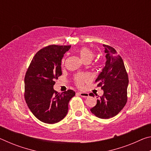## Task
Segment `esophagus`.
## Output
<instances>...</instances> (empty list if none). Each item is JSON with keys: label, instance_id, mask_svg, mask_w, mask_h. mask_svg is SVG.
I'll return each instance as SVG.
<instances>
[{"label": "esophagus", "instance_id": "1", "mask_svg": "<svg viewBox=\"0 0 151 151\" xmlns=\"http://www.w3.org/2000/svg\"><path fill=\"white\" fill-rule=\"evenodd\" d=\"M79 94H80V96H81L82 97H85V98L88 97L89 96V94L88 93H83V92H81V93H79Z\"/></svg>", "mask_w": 151, "mask_h": 151}]
</instances>
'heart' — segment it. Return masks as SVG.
I'll return each mask as SVG.
<instances>
[{
	"label": "heart",
	"mask_w": 151,
	"mask_h": 151,
	"mask_svg": "<svg viewBox=\"0 0 151 151\" xmlns=\"http://www.w3.org/2000/svg\"><path fill=\"white\" fill-rule=\"evenodd\" d=\"M78 55L80 57L84 62H87L89 61L91 62L94 57V52L92 51L90 48L87 47H82L78 51ZM64 62V60H63V63ZM89 78L88 75H86V74H78L76 75L75 77V81L76 85L78 86H83V85L85 83V82L87 81Z\"/></svg>",
	"instance_id": "heart-1"
}]
</instances>
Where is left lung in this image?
<instances>
[{
  "instance_id": "8db88e82",
  "label": "left lung",
  "mask_w": 151,
  "mask_h": 151,
  "mask_svg": "<svg viewBox=\"0 0 151 151\" xmlns=\"http://www.w3.org/2000/svg\"><path fill=\"white\" fill-rule=\"evenodd\" d=\"M106 63L95 82L104 91L91 111L100 119H110L124 108L127 101L129 77L123 60L112 47L103 45ZM91 93L90 96H93Z\"/></svg>"
}]
</instances>
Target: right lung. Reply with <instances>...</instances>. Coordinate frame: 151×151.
Masks as SVG:
<instances>
[{"mask_svg": "<svg viewBox=\"0 0 151 151\" xmlns=\"http://www.w3.org/2000/svg\"><path fill=\"white\" fill-rule=\"evenodd\" d=\"M69 46L50 45L36 53L24 77V99L30 111L47 124L60 121L68 112V103L75 92L55 91V79L62 75L61 60Z\"/></svg>", "mask_w": 151, "mask_h": 151, "instance_id": "1", "label": "right lung"}]
</instances>
